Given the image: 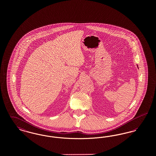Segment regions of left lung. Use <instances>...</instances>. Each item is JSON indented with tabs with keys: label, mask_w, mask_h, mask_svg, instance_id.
I'll list each match as a JSON object with an SVG mask.
<instances>
[{
	"label": "left lung",
	"mask_w": 156,
	"mask_h": 156,
	"mask_svg": "<svg viewBox=\"0 0 156 156\" xmlns=\"http://www.w3.org/2000/svg\"><path fill=\"white\" fill-rule=\"evenodd\" d=\"M137 68H139V67H138V66H137Z\"/></svg>",
	"instance_id": "obj_1"
}]
</instances>
